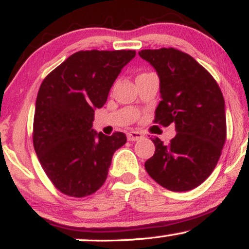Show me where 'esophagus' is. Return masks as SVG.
<instances>
[{
    "instance_id": "34e87169",
    "label": "esophagus",
    "mask_w": 249,
    "mask_h": 249,
    "mask_svg": "<svg viewBox=\"0 0 249 249\" xmlns=\"http://www.w3.org/2000/svg\"><path fill=\"white\" fill-rule=\"evenodd\" d=\"M142 138H144V134L142 132H138V131H131V132L127 133V141L130 142L139 141Z\"/></svg>"
}]
</instances>
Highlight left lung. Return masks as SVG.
I'll return each mask as SVG.
<instances>
[{
  "label": "left lung",
  "instance_id": "left-lung-1",
  "mask_svg": "<svg viewBox=\"0 0 249 249\" xmlns=\"http://www.w3.org/2000/svg\"><path fill=\"white\" fill-rule=\"evenodd\" d=\"M139 56L156 69L161 101L154 123L176 125L165 145L153 138L154 154L145 170L154 181L173 192L199 186L218 164L226 142L225 101L218 83L192 56L174 48L142 50Z\"/></svg>",
  "mask_w": 249,
  "mask_h": 249
}]
</instances>
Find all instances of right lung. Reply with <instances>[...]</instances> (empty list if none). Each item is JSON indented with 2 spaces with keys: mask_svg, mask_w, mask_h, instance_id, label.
I'll use <instances>...</instances> for the list:
<instances>
[{
  "mask_svg": "<svg viewBox=\"0 0 249 249\" xmlns=\"http://www.w3.org/2000/svg\"><path fill=\"white\" fill-rule=\"evenodd\" d=\"M134 50L78 51L43 79L37 93L33 142L38 160L59 192L84 198L103 186L123 132L91 130L95 108L107 103L113 82Z\"/></svg>",
  "mask_w": 249,
  "mask_h": 249,
  "instance_id": "add662e5",
  "label": "right lung"
}]
</instances>
